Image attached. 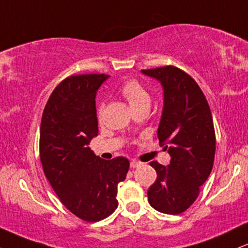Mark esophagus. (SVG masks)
I'll use <instances>...</instances> for the list:
<instances>
[{
  "label": "esophagus",
  "instance_id": "34e87169",
  "mask_svg": "<svg viewBox=\"0 0 248 248\" xmlns=\"http://www.w3.org/2000/svg\"><path fill=\"white\" fill-rule=\"evenodd\" d=\"M141 164H142L141 162H139V161H136V160L130 161V168H138V167H140Z\"/></svg>",
  "mask_w": 248,
  "mask_h": 248
}]
</instances>
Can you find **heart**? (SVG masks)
<instances>
[{
  "label": "heart",
  "instance_id": "obj_1",
  "mask_svg": "<svg viewBox=\"0 0 248 248\" xmlns=\"http://www.w3.org/2000/svg\"><path fill=\"white\" fill-rule=\"evenodd\" d=\"M120 93L126 99L128 104H129L132 110L142 107L149 108L150 102H152L150 93L142 86L140 82L135 80L124 82L120 88ZM98 115H100V109H98Z\"/></svg>",
  "mask_w": 248,
  "mask_h": 248
}]
</instances>
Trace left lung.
Wrapping results in <instances>:
<instances>
[{
	"mask_svg": "<svg viewBox=\"0 0 248 248\" xmlns=\"http://www.w3.org/2000/svg\"><path fill=\"white\" fill-rule=\"evenodd\" d=\"M141 72L163 87L157 138L171 156L168 167L150 162L157 178L148 190V202L162 213L179 215L192 205L211 173L216 153L211 110L197 82L178 67L170 65Z\"/></svg>",
	"mask_w": 248,
	"mask_h": 248,
	"instance_id": "obj_1",
	"label": "left lung"
}]
</instances>
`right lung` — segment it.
<instances>
[{
    "label": "right lung",
    "mask_w": 248,
    "mask_h": 248,
    "mask_svg": "<svg viewBox=\"0 0 248 248\" xmlns=\"http://www.w3.org/2000/svg\"><path fill=\"white\" fill-rule=\"evenodd\" d=\"M109 76L80 75L53 90L42 115L39 156L47 181L66 209L99 221L118 207V184L129 169L126 157L102 160L88 147L98 135L95 95Z\"/></svg>",
    "instance_id": "1"
}]
</instances>
